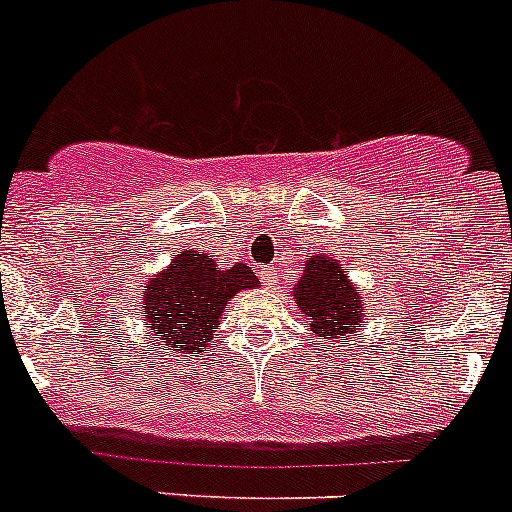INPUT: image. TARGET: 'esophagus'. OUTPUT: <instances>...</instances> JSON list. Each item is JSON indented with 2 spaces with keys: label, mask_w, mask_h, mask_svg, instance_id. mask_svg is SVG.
Instances as JSON below:
<instances>
[{
  "label": "esophagus",
  "mask_w": 512,
  "mask_h": 512,
  "mask_svg": "<svg viewBox=\"0 0 512 512\" xmlns=\"http://www.w3.org/2000/svg\"><path fill=\"white\" fill-rule=\"evenodd\" d=\"M261 279L266 281V287H279V276H276L274 266H266V269H261Z\"/></svg>",
  "instance_id": "obj_1"
}]
</instances>
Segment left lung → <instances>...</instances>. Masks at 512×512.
<instances>
[{
  "label": "left lung",
  "instance_id": "1",
  "mask_svg": "<svg viewBox=\"0 0 512 512\" xmlns=\"http://www.w3.org/2000/svg\"><path fill=\"white\" fill-rule=\"evenodd\" d=\"M292 297L317 335L314 350L317 345H348V337L363 322L360 289L348 279L345 266L330 253H317L304 261V276L294 287Z\"/></svg>",
  "mask_w": 512,
  "mask_h": 512
}]
</instances>
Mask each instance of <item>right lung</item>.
I'll list each match as a JSON object with an SVG mask.
<instances>
[{"label": "right lung", "mask_w": 512, "mask_h": 512, "mask_svg": "<svg viewBox=\"0 0 512 512\" xmlns=\"http://www.w3.org/2000/svg\"><path fill=\"white\" fill-rule=\"evenodd\" d=\"M251 287H259V279L246 264L218 269L205 253H177L144 289L142 317L152 330V342L200 355L218 330L225 304Z\"/></svg>", "instance_id": "right-lung-1"}]
</instances>
